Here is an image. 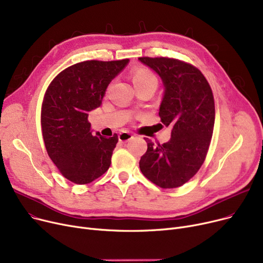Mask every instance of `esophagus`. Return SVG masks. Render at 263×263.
<instances>
[{"mask_svg":"<svg viewBox=\"0 0 263 263\" xmlns=\"http://www.w3.org/2000/svg\"><path fill=\"white\" fill-rule=\"evenodd\" d=\"M132 138H133V135H132L131 133L127 132V131H122V132L119 133V135H118V140H119L120 142H128V141H130Z\"/></svg>","mask_w":263,"mask_h":263,"instance_id":"esophagus-1","label":"esophagus"}]
</instances>
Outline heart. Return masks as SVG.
I'll use <instances>...</instances> for the list:
<instances>
[{
  "label": "heart",
  "mask_w": 263,
  "mask_h": 263,
  "mask_svg": "<svg viewBox=\"0 0 263 263\" xmlns=\"http://www.w3.org/2000/svg\"><path fill=\"white\" fill-rule=\"evenodd\" d=\"M131 77H132V83L135 89L151 85V84L157 85V77L155 76V74L145 67L134 68Z\"/></svg>",
  "instance_id": "obj_1"
}]
</instances>
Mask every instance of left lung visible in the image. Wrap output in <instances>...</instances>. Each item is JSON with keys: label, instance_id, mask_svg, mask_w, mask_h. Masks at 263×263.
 Returning a JSON list of instances; mask_svg holds the SVG:
<instances>
[{"label": "left lung", "instance_id": "8db88e82", "mask_svg": "<svg viewBox=\"0 0 263 263\" xmlns=\"http://www.w3.org/2000/svg\"><path fill=\"white\" fill-rule=\"evenodd\" d=\"M161 78L164 92L159 116L171 139L155 145L146 139L140 160L145 177L161 188H176L195 175L206 157L215 122V104L206 78L191 64L170 58H139Z\"/></svg>", "mask_w": 263, "mask_h": 263}]
</instances>
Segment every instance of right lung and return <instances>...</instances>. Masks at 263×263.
<instances>
[{
  "label": "right lung",
  "mask_w": 263,
  "mask_h": 263,
  "mask_svg": "<svg viewBox=\"0 0 263 263\" xmlns=\"http://www.w3.org/2000/svg\"><path fill=\"white\" fill-rule=\"evenodd\" d=\"M84 61L65 68L49 85L42 105V132L48 156L60 173L85 185L103 175L111 162L117 134H92L89 112L100 107L109 83L128 65Z\"/></svg>",
  "instance_id": "add662e5"
}]
</instances>
